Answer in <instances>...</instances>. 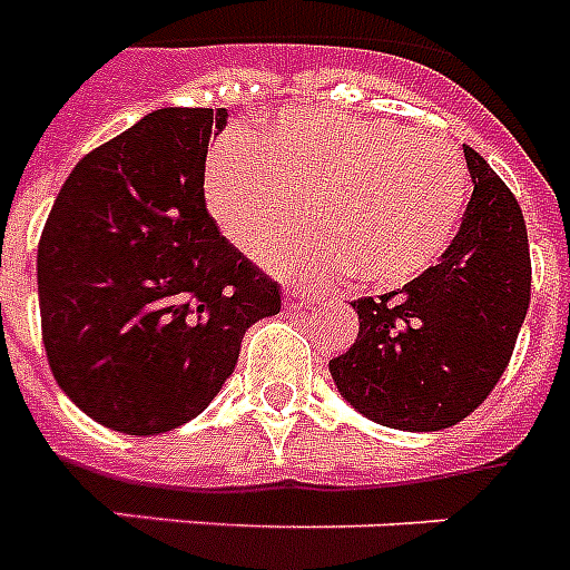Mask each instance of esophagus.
Returning <instances> with one entry per match:
<instances>
[{
    "label": "esophagus",
    "mask_w": 570,
    "mask_h": 570,
    "mask_svg": "<svg viewBox=\"0 0 570 570\" xmlns=\"http://www.w3.org/2000/svg\"><path fill=\"white\" fill-rule=\"evenodd\" d=\"M284 293H286V304H289V307H304V304H313V301H316V293L301 289L298 284H286Z\"/></svg>",
    "instance_id": "34e87169"
}]
</instances>
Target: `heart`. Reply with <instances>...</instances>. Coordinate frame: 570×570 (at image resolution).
Listing matches in <instances>:
<instances>
[{
  "label": "heart",
  "mask_w": 570,
  "mask_h": 570,
  "mask_svg": "<svg viewBox=\"0 0 570 570\" xmlns=\"http://www.w3.org/2000/svg\"><path fill=\"white\" fill-rule=\"evenodd\" d=\"M314 225L263 252L281 275L410 284L460 228L469 169L451 142L390 119L286 108L207 155L205 207L222 237L257 254L303 212Z\"/></svg>",
  "instance_id": "b5f03b06"
}]
</instances>
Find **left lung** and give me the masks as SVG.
I'll use <instances>...</instances> for the list:
<instances>
[{"label": "left lung", "instance_id": "8db88e82", "mask_svg": "<svg viewBox=\"0 0 570 570\" xmlns=\"http://www.w3.org/2000/svg\"><path fill=\"white\" fill-rule=\"evenodd\" d=\"M474 193L442 261L386 295L351 301L357 342L331 360L336 390L395 430L451 428L510 365L530 307L524 213L480 151L462 146Z\"/></svg>", "mask_w": 570, "mask_h": 570}]
</instances>
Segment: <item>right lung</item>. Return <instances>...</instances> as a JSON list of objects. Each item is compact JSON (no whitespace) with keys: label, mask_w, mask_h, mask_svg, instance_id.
Masks as SVG:
<instances>
[{"label":"right lung","mask_w":570,"mask_h":570,"mask_svg":"<svg viewBox=\"0 0 570 570\" xmlns=\"http://www.w3.org/2000/svg\"><path fill=\"white\" fill-rule=\"evenodd\" d=\"M225 108H160L63 180L37 245L40 327L55 381L128 436L196 419L228 381L243 333L281 313V286L205 207Z\"/></svg>","instance_id":"right-lung-1"}]
</instances>
